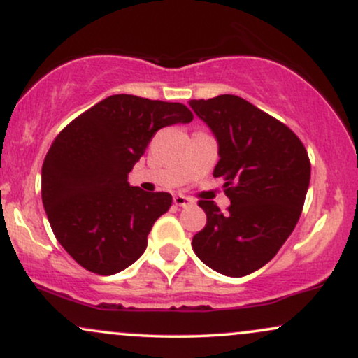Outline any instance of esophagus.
I'll return each instance as SVG.
<instances>
[{"label": "esophagus", "instance_id": "obj_1", "mask_svg": "<svg viewBox=\"0 0 358 358\" xmlns=\"http://www.w3.org/2000/svg\"><path fill=\"white\" fill-rule=\"evenodd\" d=\"M173 203L176 205V207H188V205L193 203V200L188 199V196H185V195H176L173 199Z\"/></svg>", "mask_w": 358, "mask_h": 358}]
</instances>
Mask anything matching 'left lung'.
<instances>
[{
	"instance_id": "left-lung-1",
	"label": "left lung",
	"mask_w": 358,
	"mask_h": 358,
	"mask_svg": "<svg viewBox=\"0 0 358 358\" xmlns=\"http://www.w3.org/2000/svg\"><path fill=\"white\" fill-rule=\"evenodd\" d=\"M190 106L219 141L213 176L224 180L231 199L225 213L212 200H200L207 224L193 236L192 248L217 273L245 276L268 264L296 227L310 158L285 122L242 97L224 94Z\"/></svg>"
}]
</instances>
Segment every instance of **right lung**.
I'll return each instance as SVG.
<instances>
[{
    "mask_svg": "<svg viewBox=\"0 0 358 358\" xmlns=\"http://www.w3.org/2000/svg\"><path fill=\"white\" fill-rule=\"evenodd\" d=\"M192 119L180 102L116 94L53 139L42 166L43 207L57 241L82 268L110 276L145 252L148 234L173 199L131 187L127 173L156 131Z\"/></svg>",
    "mask_w": 358,
    "mask_h": 358,
    "instance_id": "1",
    "label": "right lung"
}]
</instances>
